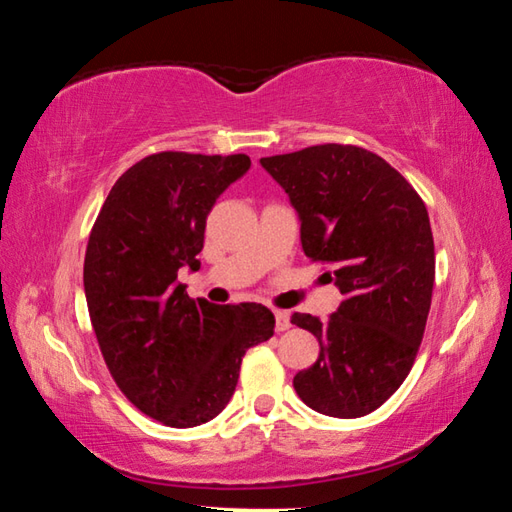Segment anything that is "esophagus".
I'll return each instance as SVG.
<instances>
[{"label": "esophagus", "mask_w": 512, "mask_h": 512, "mask_svg": "<svg viewBox=\"0 0 512 512\" xmlns=\"http://www.w3.org/2000/svg\"><path fill=\"white\" fill-rule=\"evenodd\" d=\"M291 327V320L287 316V311H275V329L277 332H287Z\"/></svg>", "instance_id": "esophagus-1"}]
</instances>
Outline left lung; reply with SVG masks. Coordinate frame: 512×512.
<instances>
[{
  "instance_id": "1",
  "label": "left lung",
  "mask_w": 512,
  "mask_h": 512,
  "mask_svg": "<svg viewBox=\"0 0 512 512\" xmlns=\"http://www.w3.org/2000/svg\"><path fill=\"white\" fill-rule=\"evenodd\" d=\"M259 162L296 207L305 255L332 266L343 293L325 323L291 316L320 343L293 388L318 413L361 418L402 386L422 343L436 277L427 207L361 146L318 144Z\"/></svg>"
}]
</instances>
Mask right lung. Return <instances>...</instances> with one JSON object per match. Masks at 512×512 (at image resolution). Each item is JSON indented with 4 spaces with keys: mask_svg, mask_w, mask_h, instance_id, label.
Masks as SVG:
<instances>
[{
    "mask_svg": "<svg viewBox=\"0 0 512 512\" xmlns=\"http://www.w3.org/2000/svg\"><path fill=\"white\" fill-rule=\"evenodd\" d=\"M250 158L162 151L112 185L92 225L83 287L119 391L167 427H198L235 393L241 357L273 336L257 302L192 300L180 268L198 271L207 214Z\"/></svg>",
    "mask_w": 512,
    "mask_h": 512,
    "instance_id": "add662e5",
    "label": "right lung"
}]
</instances>
